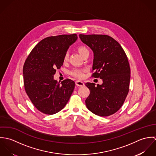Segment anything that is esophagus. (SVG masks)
<instances>
[{
	"label": "esophagus",
	"mask_w": 156,
	"mask_h": 156,
	"mask_svg": "<svg viewBox=\"0 0 156 156\" xmlns=\"http://www.w3.org/2000/svg\"><path fill=\"white\" fill-rule=\"evenodd\" d=\"M76 85L77 86V87H84L85 86V84L82 81H80V80H77L76 82Z\"/></svg>",
	"instance_id": "obj_1"
}]
</instances>
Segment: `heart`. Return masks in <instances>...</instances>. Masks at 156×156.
<instances>
[{
    "label": "heart",
    "mask_w": 156,
    "mask_h": 156,
    "mask_svg": "<svg viewBox=\"0 0 156 156\" xmlns=\"http://www.w3.org/2000/svg\"><path fill=\"white\" fill-rule=\"evenodd\" d=\"M77 50H78V51L79 52V53L82 56H83L86 53H89L88 49L85 46H80L78 47ZM68 53H66V55L64 57V61L66 62L68 60ZM84 72H85L84 69L75 68L71 71V74L76 78L82 79L84 76Z\"/></svg>",
    "instance_id": "1"
}]
</instances>
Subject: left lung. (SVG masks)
Here are the masks:
<instances>
[{"instance_id":"8db88e82","label":"left lung","mask_w":156,"mask_h":156,"mask_svg":"<svg viewBox=\"0 0 156 156\" xmlns=\"http://www.w3.org/2000/svg\"><path fill=\"white\" fill-rule=\"evenodd\" d=\"M81 41L94 53L92 77L103 80L101 85L88 82L90 90L87 108L100 116H108L122 106L129 90L130 68L123 48L111 37L80 34Z\"/></svg>"}]
</instances>
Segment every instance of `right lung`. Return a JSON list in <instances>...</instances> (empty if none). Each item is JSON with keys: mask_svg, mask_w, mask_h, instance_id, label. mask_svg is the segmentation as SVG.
I'll list each match as a JSON object with an SVG mask.
<instances>
[{"mask_svg": "<svg viewBox=\"0 0 156 156\" xmlns=\"http://www.w3.org/2000/svg\"><path fill=\"white\" fill-rule=\"evenodd\" d=\"M77 40L76 34L47 37L26 59L23 69L24 89L35 107L43 113L53 115L61 111L74 90V81L67 79L59 83L53 76L63 65L68 48Z\"/></svg>", "mask_w": 156, "mask_h": 156, "instance_id": "obj_1", "label": "right lung"}]
</instances>
